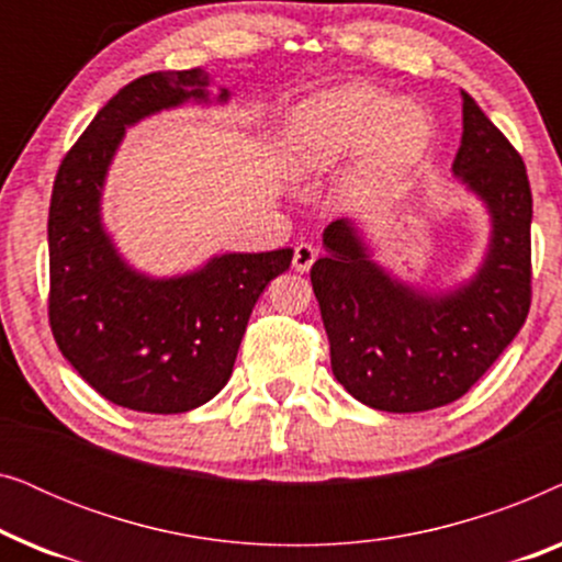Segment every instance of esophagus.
Listing matches in <instances>:
<instances>
[{
  "label": "esophagus",
  "instance_id": "esophagus-1",
  "mask_svg": "<svg viewBox=\"0 0 562 562\" xmlns=\"http://www.w3.org/2000/svg\"><path fill=\"white\" fill-rule=\"evenodd\" d=\"M314 260H317V250H314V245H310V243H299L296 248H294V260H291L296 271H299V273H306V271H310V268H312Z\"/></svg>",
  "mask_w": 562,
  "mask_h": 562
}]
</instances>
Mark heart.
Masks as SVG:
<instances>
[{
  "mask_svg": "<svg viewBox=\"0 0 562 562\" xmlns=\"http://www.w3.org/2000/svg\"><path fill=\"white\" fill-rule=\"evenodd\" d=\"M432 140L435 125L419 106L373 87H340L289 112L281 160L289 176L312 179L356 156L337 179L333 199L340 210L371 212L404 187Z\"/></svg>",
  "mask_w": 562,
  "mask_h": 562,
  "instance_id": "b5f03b06",
  "label": "heart"
}]
</instances>
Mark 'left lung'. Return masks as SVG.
<instances>
[{
	"label": "left lung",
	"mask_w": 562,
	"mask_h": 562,
	"mask_svg": "<svg viewBox=\"0 0 562 562\" xmlns=\"http://www.w3.org/2000/svg\"><path fill=\"white\" fill-rule=\"evenodd\" d=\"M463 97L452 176L488 214V243L465 281L445 291L398 279L358 222L325 227L312 289L335 379L360 404L412 414L456 402L494 366L529 312L532 191L521 156L475 99Z\"/></svg>",
	"instance_id": "obj_1"
}]
</instances>
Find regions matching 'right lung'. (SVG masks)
Instances as JSON below:
<instances>
[{"mask_svg":"<svg viewBox=\"0 0 562 562\" xmlns=\"http://www.w3.org/2000/svg\"><path fill=\"white\" fill-rule=\"evenodd\" d=\"M210 97L204 68L148 74L120 89L68 150L48 214L50 329L60 352L106 402L181 414L225 389L258 296L294 250L222 252L179 276L130 266L106 233V173L127 127Z\"/></svg>","mask_w":562,"mask_h":562,"instance_id":"1","label":"right lung"}]
</instances>
